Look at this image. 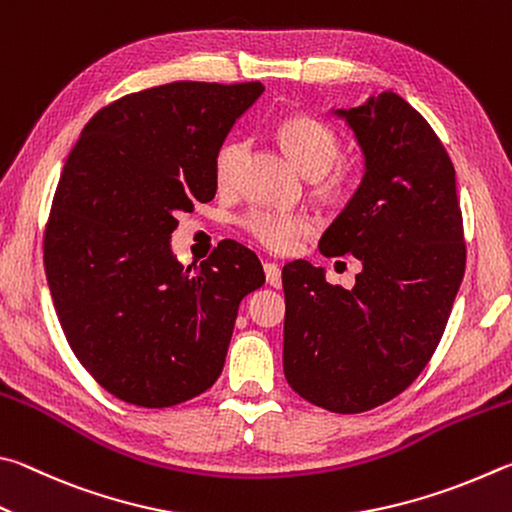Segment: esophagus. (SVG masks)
Wrapping results in <instances>:
<instances>
[{
	"label": "esophagus",
	"mask_w": 512,
	"mask_h": 512,
	"mask_svg": "<svg viewBox=\"0 0 512 512\" xmlns=\"http://www.w3.org/2000/svg\"><path fill=\"white\" fill-rule=\"evenodd\" d=\"M263 270H265L267 285H272V288H281V267L276 263H265Z\"/></svg>",
	"instance_id": "obj_1"
}]
</instances>
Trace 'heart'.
I'll list each match as a JSON object with an SVG mask.
<instances>
[{"label":"heart","mask_w":512,"mask_h":512,"mask_svg":"<svg viewBox=\"0 0 512 512\" xmlns=\"http://www.w3.org/2000/svg\"><path fill=\"white\" fill-rule=\"evenodd\" d=\"M276 137H279L288 157L308 177H321L328 173L339 155V139L335 130L328 123L317 119V116H288L276 128ZM247 152V141L240 139H231L220 148L218 157H215V179H218L220 188H233L238 184ZM351 182V170L335 168L326 177L324 193L333 197L344 195L351 188ZM242 229L270 251L288 254V251L297 247L299 238L312 233L315 224H312L308 215L301 213H288L279 209H251L242 218Z\"/></svg>","instance_id":"b5f03b06"}]
</instances>
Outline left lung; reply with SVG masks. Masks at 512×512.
<instances>
[{
  "label": "left lung",
  "instance_id": "8db88e82",
  "mask_svg": "<svg viewBox=\"0 0 512 512\" xmlns=\"http://www.w3.org/2000/svg\"><path fill=\"white\" fill-rule=\"evenodd\" d=\"M333 112L355 132L366 170L319 251L351 254L362 272L344 290L308 261L283 267V373L312 405L360 414L432 360L465 272L463 218L452 159L405 98L382 92Z\"/></svg>",
  "mask_w": 512,
  "mask_h": 512
}]
</instances>
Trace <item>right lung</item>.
I'll return each instance as SVG.
<instances>
[{"label": "right lung", "instance_id": "right-lung-1", "mask_svg": "<svg viewBox=\"0 0 512 512\" xmlns=\"http://www.w3.org/2000/svg\"><path fill=\"white\" fill-rule=\"evenodd\" d=\"M261 83L179 80L98 110L62 168L44 270L71 351L112 396L173 407L222 373L261 261L222 240L191 272L173 256L177 213L211 202L215 157Z\"/></svg>", "mask_w": 512, "mask_h": 512}]
</instances>
